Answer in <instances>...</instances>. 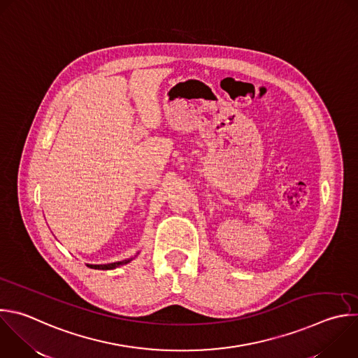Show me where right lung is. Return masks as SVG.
<instances>
[{"label":"right lung","mask_w":358,"mask_h":358,"mask_svg":"<svg viewBox=\"0 0 358 358\" xmlns=\"http://www.w3.org/2000/svg\"><path fill=\"white\" fill-rule=\"evenodd\" d=\"M138 255H139V252H138ZM138 255H136V256H138ZM136 256H135V257H136ZM135 257H131V259H127V260H122V262L108 263V264H87V267L94 268V270H115V268H117V267H121V266H125V264L131 263Z\"/></svg>","instance_id":"1"}]
</instances>
